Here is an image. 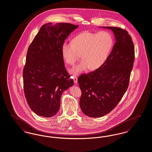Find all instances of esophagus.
<instances>
[{"mask_svg": "<svg viewBox=\"0 0 152 152\" xmlns=\"http://www.w3.org/2000/svg\"><path fill=\"white\" fill-rule=\"evenodd\" d=\"M73 81H74V83L75 84H77V77H73Z\"/></svg>", "mask_w": 152, "mask_h": 152, "instance_id": "esophagus-1", "label": "esophagus"}]
</instances>
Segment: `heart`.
Wrapping results in <instances>:
<instances>
[{
	"instance_id": "1",
	"label": "heart",
	"mask_w": 152,
	"mask_h": 152,
	"mask_svg": "<svg viewBox=\"0 0 152 152\" xmlns=\"http://www.w3.org/2000/svg\"><path fill=\"white\" fill-rule=\"evenodd\" d=\"M113 46V38L109 32L84 31L74 37L72 43L63 42L61 52L64 61L70 65H73L81 54L82 60L69 71L73 75H77L89 68L94 71L102 67Z\"/></svg>"
}]
</instances>
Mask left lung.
Listing matches in <instances>:
<instances>
[{
	"label": "left lung",
	"mask_w": 152,
	"mask_h": 152,
	"mask_svg": "<svg viewBox=\"0 0 152 152\" xmlns=\"http://www.w3.org/2000/svg\"><path fill=\"white\" fill-rule=\"evenodd\" d=\"M102 28L114 34L113 50L102 67L78 77L80 108L91 118L103 116L115 107L127 90L134 66V43L127 31L117 27Z\"/></svg>",
	"instance_id": "1"
}]
</instances>
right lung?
Returning <instances> with one entry per match:
<instances>
[{
	"instance_id": "add662e5",
	"label": "right lung",
	"mask_w": 152,
	"mask_h": 152,
	"mask_svg": "<svg viewBox=\"0 0 152 152\" xmlns=\"http://www.w3.org/2000/svg\"><path fill=\"white\" fill-rule=\"evenodd\" d=\"M78 25H43L29 46L23 70L25 96L37 115L51 117L59 111L62 93L73 85L64 67L61 49Z\"/></svg>"
}]
</instances>
